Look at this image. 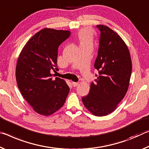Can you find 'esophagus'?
Returning a JSON list of instances; mask_svg holds the SVG:
<instances>
[{
	"label": "esophagus",
	"instance_id": "obj_1",
	"mask_svg": "<svg viewBox=\"0 0 149 149\" xmlns=\"http://www.w3.org/2000/svg\"><path fill=\"white\" fill-rule=\"evenodd\" d=\"M72 86H74V87H76V86H78V85H79V83H78V82H72Z\"/></svg>",
	"mask_w": 149,
	"mask_h": 149
}]
</instances>
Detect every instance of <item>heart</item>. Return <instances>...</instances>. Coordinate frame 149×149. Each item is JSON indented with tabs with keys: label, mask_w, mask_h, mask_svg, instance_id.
Wrapping results in <instances>:
<instances>
[{
	"label": "heart",
	"mask_w": 149,
	"mask_h": 149,
	"mask_svg": "<svg viewBox=\"0 0 149 149\" xmlns=\"http://www.w3.org/2000/svg\"><path fill=\"white\" fill-rule=\"evenodd\" d=\"M78 40L80 46L92 45L94 41V34L88 28H84L80 30L77 34Z\"/></svg>",
	"instance_id": "obj_1"
}]
</instances>
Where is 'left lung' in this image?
I'll return each mask as SVG.
<instances>
[{
	"mask_svg": "<svg viewBox=\"0 0 149 149\" xmlns=\"http://www.w3.org/2000/svg\"><path fill=\"white\" fill-rule=\"evenodd\" d=\"M100 38L94 63L99 76L92 82L84 106L96 116H105L117 108L127 92L132 71L130 50L125 41L109 27L100 24Z\"/></svg>",
	"mask_w": 149,
	"mask_h": 149,
	"instance_id": "obj_1",
	"label": "left lung"
}]
</instances>
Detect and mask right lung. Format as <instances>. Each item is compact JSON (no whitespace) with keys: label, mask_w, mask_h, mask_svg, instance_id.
I'll use <instances>...</instances> for the list:
<instances>
[{"label":"right lung","mask_w":149,"mask_h":149,"mask_svg":"<svg viewBox=\"0 0 149 149\" xmlns=\"http://www.w3.org/2000/svg\"><path fill=\"white\" fill-rule=\"evenodd\" d=\"M69 30L44 28L29 40L17 61L16 79L22 95L36 113L52 115L61 108L70 88L65 80L52 78L58 48L69 37Z\"/></svg>","instance_id":"add662e5"}]
</instances>
